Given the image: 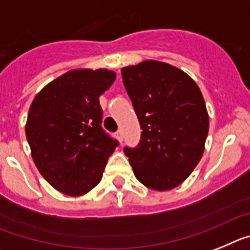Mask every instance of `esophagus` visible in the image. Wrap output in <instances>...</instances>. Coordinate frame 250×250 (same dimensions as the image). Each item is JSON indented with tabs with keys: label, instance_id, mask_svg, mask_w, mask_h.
<instances>
[{
	"label": "esophagus",
	"instance_id": "obj_1",
	"mask_svg": "<svg viewBox=\"0 0 250 250\" xmlns=\"http://www.w3.org/2000/svg\"><path fill=\"white\" fill-rule=\"evenodd\" d=\"M116 136H117V140L119 141V143H122L123 142V133H122V131L117 132Z\"/></svg>",
	"mask_w": 250,
	"mask_h": 250
}]
</instances>
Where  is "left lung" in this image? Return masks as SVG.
Wrapping results in <instances>:
<instances>
[{"mask_svg": "<svg viewBox=\"0 0 250 250\" xmlns=\"http://www.w3.org/2000/svg\"><path fill=\"white\" fill-rule=\"evenodd\" d=\"M141 125L137 147H125L134 176L167 191L185 181L203 157L209 114L194 80L176 66L146 60L121 70Z\"/></svg>", "mask_w": 250, "mask_h": 250, "instance_id": "obj_1", "label": "left lung"}]
</instances>
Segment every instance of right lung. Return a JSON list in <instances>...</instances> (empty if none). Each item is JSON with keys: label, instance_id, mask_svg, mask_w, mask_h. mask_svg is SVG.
I'll use <instances>...</instances> for the list:
<instances>
[{"label": "right lung", "instance_id": "1", "mask_svg": "<svg viewBox=\"0 0 250 250\" xmlns=\"http://www.w3.org/2000/svg\"><path fill=\"white\" fill-rule=\"evenodd\" d=\"M116 73L77 69L41 89L31 103L26 138L38 170L50 185L80 196L98 185L118 142L102 128L99 97Z\"/></svg>", "mask_w": 250, "mask_h": 250}]
</instances>
